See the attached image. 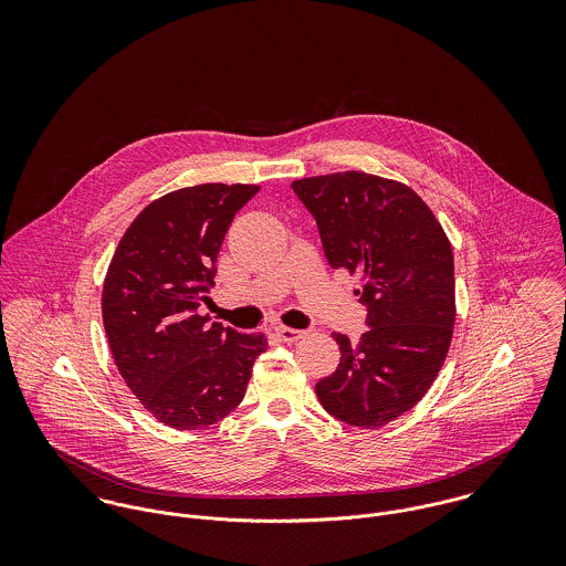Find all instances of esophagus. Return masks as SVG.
<instances>
[{
	"label": "esophagus",
	"mask_w": 566,
	"mask_h": 566,
	"mask_svg": "<svg viewBox=\"0 0 566 566\" xmlns=\"http://www.w3.org/2000/svg\"><path fill=\"white\" fill-rule=\"evenodd\" d=\"M274 333L279 335L281 342H287V344L298 342L301 337H305V331H301V328H290V326H276Z\"/></svg>",
	"instance_id": "esophagus-1"
}]
</instances>
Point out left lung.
Listing matches in <instances>:
<instances>
[{"mask_svg": "<svg viewBox=\"0 0 566 566\" xmlns=\"http://www.w3.org/2000/svg\"><path fill=\"white\" fill-rule=\"evenodd\" d=\"M318 222L331 268L359 276L368 331L357 342L333 333L337 370L316 384L337 420L377 429L418 403L438 377L453 337L451 242L424 200L405 182L335 171L292 182Z\"/></svg>", "mask_w": 566, "mask_h": 566, "instance_id": "1", "label": "left lung"}]
</instances>
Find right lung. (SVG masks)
Listing matches in <instances>:
<instances>
[{"label": "right lung", "mask_w": 566, "mask_h": 566, "mask_svg": "<svg viewBox=\"0 0 566 566\" xmlns=\"http://www.w3.org/2000/svg\"><path fill=\"white\" fill-rule=\"evenodd\" d=\"M259 185L205 182L153 200L108 263L102 321L130 392L163 424L200 429L242 403L263 333L209 324L196 310L224 235Z\"/></svg>", "instance_id": "right-lung-1"}]
</instances>
